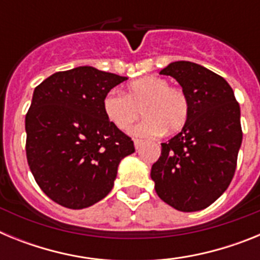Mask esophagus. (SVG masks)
I'll list each match as a JSON object with an SVG mask.
<instances>
[{"label":"esophagus","instance_id":"obj_1","mask_svg":"<svg viewBox=\"0 0 260 260\" xmlns=\"http://www.w3.org/2000/svg\"><path fill=\"white\" fill-rule=\"evenodd\" d=\"M142 143H143V142H142L141 139H134V146H135V148H137V150H139V148H141Z\"/></svg>","mask_w":260,"mask_h":260}]
</instances>
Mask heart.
<instances>
[{"label":"heart","mask_w":260,"mask_h":260,"mask_svg":"<svg viewBox=\"0 0 260 260\" xmlns=\"http://www.w3.org/2000/svg\"><path fill=\"white\" fill-rule=\"evenodd\" d=\"M103 107L110 122L123 132H127L143 113L147 118L135 128L138 135H157L164 130L178 132L189 118L186 93L158 77L134 80L126 93L110 91L103 100Z\"/></svg>","instance_id":"1"}]
</instances>
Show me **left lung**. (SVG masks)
I'll return each instance as SVG.
<instances>
[{
  "label": "left lung",
  "mask_w": 260,
  "mask_h": 260,
  "mask_svg": "<svg viewBox=\"0 0 260 260\" xmlns=\"http://www.w3.org/2000/svg\"><path fill=\"white\" fill-rule=\"evenodd\" d=\"M181 84L189 99V118L181 133L161 143L152 165L158 198L182 212L207 208L228 189L242 143L240 104L228 82L189 61L160 71Z\"/></svg>",
  "instance_id": "1"
}]
</instances>
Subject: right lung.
I'll return each mask as SVG.
<instances>
[{
  "label": "right lung",
  "instance_id": "add662e5",
  "mask_svg": "<svg viewBox=\"0 0 260 260\" xmlns=\"http://www.w3.org/2000/svg\"><path fill=\"white\" fill-rule=\"evenodd\" d=\"M126 77L79 66L58 71L34 91L26 114V155L36 183L52 199L82 210L105 198L132 138L108 119L103 100Z\"/></svg>",
  "mask_w": 260,
  "mask_h": 260
}]
</instances>
